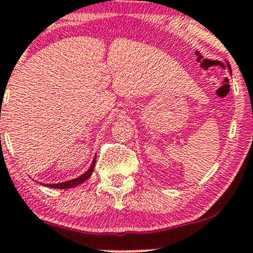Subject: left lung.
<instances>
[{"label": "left lung", "instance_id": "obj_1", "mask_svg": "<svg viewBox=\"0 0 253 253\" xmlns=\"http://www.w3.org/2000/svg\"><path fill=\"white\" fill-rule=\"evenodd\" d=\"M228 68H230V70H231V67H230V66H228Z\"/></svg>", "mask_w": 253, "mask_h": 253}]
</instances>
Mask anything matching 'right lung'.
<instances>
[{
  "instance_id": "add662e5",
  "label": "right lung",
  "mask_w": 253,
  "mask_h": 253,
  "mask_svg": "<svg viewBox=\"0 0 253 253\" xmlns=\"http://www.w3.org/2000/svg\"><path fill=\"white\" fill-rule=\"evenodd\" d=\"M94 164H96V157L93 159V161H92L91 166H89V169H87L86 172H84V174H81L80 177H77V178H73V180H70V181H66V182H61V183H53V185H47V187H52V188H61V190H67V188H71V187H76V186L81 185L82 182H84V181L88 178L89 176L92 174V172H93V169H94Z\"/></svg>"
}]
</instances>
